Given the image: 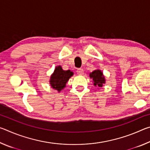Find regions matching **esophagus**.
Returning a JSON list of instances; mask_svg holds the SVG:
<instances>
[{
  "label": "esophagus",
  "mask_w": 150,
  "mask_h": 150,
  "mask_svg": "<svg viewBox=\"0 0 150 150\" xmlns=\"http://www.w3.org/2000/svg\"><path fill=\"white\" fill-rule=\"evenodd\" d=\"M77 73L79 75H83V73H84V71H83V69H81L80 68V69H78L77 70Z\"/></svg>",
  "instance_id": "obj_1"
}]
</instances>
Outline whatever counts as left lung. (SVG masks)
<instances>
[{
    "instance_id": "left-lung-1",
    "label": "left lung",
    "mask_w": 150,
    "mask_h": 150,
    "mask_svg": "<svg viewBox=\"0 0 150 150\" xmlns=\"http://www.w3.org/2000/svg\"><path fill=\"white\" fill-rule=\"evenodd\" d=\"M90 77L93 79L94 85H97L99 87H103V83H105V77L100 70H95L90 73Z\"/></svg>"
}]
</instances>
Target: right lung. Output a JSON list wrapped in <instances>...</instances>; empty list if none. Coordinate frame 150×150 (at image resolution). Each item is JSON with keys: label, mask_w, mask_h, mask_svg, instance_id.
I'll list each match as a JSON object with an SVG mask.
<instances>
[{"label": "right lung", "mask_w": 150, "mask_h": 150, "mask_svg": "<svg viewBox=\"0 0 150 150\" xmlns=\"http://www.w3.org/2000/svg\"><path fill=\"white\" fill-rule=\"evenodd\" d=\"M73 75V73L70 70L64 71L61 66L56 67L54 73L51 76V86L59 92L65 87L66 83Z\"/></svg>", "instance_id": "1"}]
</instances>
